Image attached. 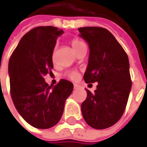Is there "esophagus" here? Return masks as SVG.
<instances>
[{
	"instance_id": "obj_1",
	"label": "esophagus",
	"mask_w": 147,
	"mask_h": 147,
	"mask_svg": "<svg viewBox=\"0 0 147 147\" xmlns=\"http://www.w3.org/2000/svg\"><path fill=\"white\" fill-rule=\"evenodd\" d=\"M74 89H78V86L77 84H74Z\"/></svg>"
}]
</instances>
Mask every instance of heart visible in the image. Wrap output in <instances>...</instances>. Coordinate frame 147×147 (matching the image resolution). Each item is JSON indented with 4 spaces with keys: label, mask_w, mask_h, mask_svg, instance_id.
I'll return each mask as SVG.
<instances>
[{
    "label": "heart",
    "mask_w": 147,
    "mask_h": 147,
    "mask_svg": "<svg viewBox=\"0 0 147 147\" xmlns=\"http://www.w3.org/2000/svg\"><path fill=\"white\" fill-rule=\"evenodd\" d=\"M71 45H72V47L74 50V51L76 53L81 49L82 47L85 46V44L82 42V41L78 40V39H73L71 41ZM78 76H79V74L76 71H69V72H68L66 74V77L69 78L71 80H76L77 78H78Z\"/></svg>",
    "instance_id": "1"
}]
</instances>
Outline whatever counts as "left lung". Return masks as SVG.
<instances>
[{
	"mask_svg": "<svg viewBox=\"0 0 147 147\" xmlns=\"http://www.w3.org/2000/svg\"><path fill=\"white\" fill-rule=\"evenodd\" d=\"M79 36L88 43L90 52L83 79L86 83L98 82L96 90L87 91L81 105L86 123L95 129L115 124L123 115L132 82L127 54L113 34L104 28H79Z\"/></svg>",
	"mask_w": 147,
	"mask_h": 147,
	"instance_id": "left-lung-1",
	"label": "left lung"
}]
</instances>
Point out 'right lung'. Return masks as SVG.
<instances>
[{
    "instance_id": "1",
    "label": "right lung",
    "mask_w": 147,
    "mask_h": 147,
    "mask_svg": "<svg viewBox=\"0 0 147 147\" xmlns=\"http://www.w3.org/2000/svg\"><path fill=\"white\" fill-rule=\"evenodd\" d=\"M64 32L52 26L37 27L21 38L9 60L10 94L14 106L28 123L46 129L59 121L74 85L61 79L54 88L44 75L53 69L57 37Z\"/></svg>"
}]
</instances>
